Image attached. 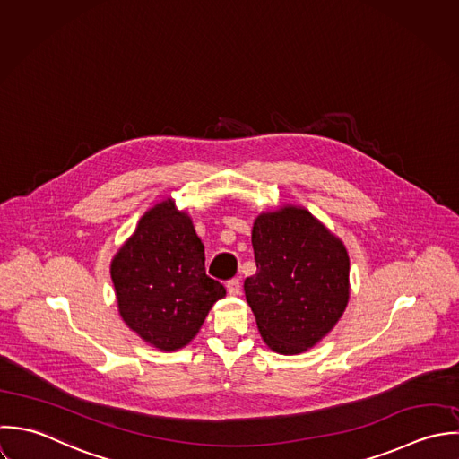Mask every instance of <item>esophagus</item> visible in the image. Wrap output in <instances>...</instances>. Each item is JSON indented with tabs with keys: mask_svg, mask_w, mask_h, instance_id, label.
Instances as JSON below:
<instances>
[{
	"mask_svg": "<svg viewBox=\"0 0 459 459\" xmlns=\"http://www.w3.org/2000/svg\"><path fill=\"white\" fill-rule=\"evenodd\" d=\"M226 289H228V294L230 296H238L240 294V281L235 278V280H230L226 283Z\"/></svg>",
	"mask_w": 459,
	"mask_h": 459,
	"instance_id": "esophagus-1",
	"label": "esophagus"
}]
</instances>
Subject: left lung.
<instances>
[{"mask_svg": "<svg viewBox=\"0 0 459 459\" xmlns=\"http://www.w3.org/2000/svg\"><path fill=\"white\" fill-rule=\"evenodd\" d=\"M251 242L256 274L244 281V292L258 331L274 352L301 354L336 325L347 307V249L296 204L262 212Z\"/></svg>", "mask_w": 459, "mask_h": 459, "instance_id": "obj_1", "label": "left lung"}]
</instances>
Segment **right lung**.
Segmentation results:
<instances>
[{
	"instance_id": "right-lung-1",
	"label": "right lung",
	"mask_w": 459,
	"mask_h": 459,
	"mask_svg": "<svg viewBox=\"0 0 459 459\" xmlns=\"http://www.w3.org/2000/svg\"><path fill=\"white\" fill-rule=\"evenodd\" d=\"M125 324L163 352L188 345L226 289L204 273V246L172 197L152 206L110 264Z\"/></svg>"
}]
</instances>
